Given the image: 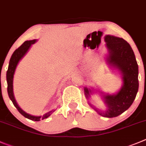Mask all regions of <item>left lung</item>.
<instances>
[{
	"mask_svg": "<svg viewBox=\"0 0 146 146\" xmlns=\"http://www.w3.org/2000/svg\"><path fill=\"white\" fill-rule=\"evenodd\" d=\"M106 46L109 51L107 62L112 67L117 69L122 74L123 85L117 94L102 95L107 110L102 111L90 105L99 115L105 117H115L127 110L133 104L138 91V66L134 52L130 44L122 38L106 35ZM103 94V92H101ZM87 99L91 90L84 88Z\"/></svg>",
	"mask_w": 146,
	"mask_h": 146,
	"instance_id": "8db88e82",
	"label": "left lung"
}]
</instances>
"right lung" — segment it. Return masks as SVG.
<instances>
[{
  "instance_id": "obj_1",
  "label": "right lung",
  "mask_w": 146,
  "mask_h": 146,
  "mask_svg": "<svg viewBox=\"0 0 146 146\" xmlns=\"http://www.w3.org/2000/svg\"><path fill=\"white\" fill-rule=\"evenodd\" d=\"M36 41V40H30V41H26L20 47L15 50L13 54H12L11 59L9 62V65H8V71L6 73V80H7V84H8V94L9 96L10 99L12 101L14 106L16 107V109L18 110L19 112L22 115L24 116L26 118L29 119V120H34V121H39L41 120H44V119L47 118L51 115L52 112H54V110L49 111L47 113L44 114L43 116H34L31 115L30 114L26 113V112L23 110L18 105L17 102H16V100H15L14 95H13V75H14L15 71H16V66H17L18 64H19V61L24 56V55L27 53V51L30 48L32 44Z\"/></svg>"
}]
</instances>
